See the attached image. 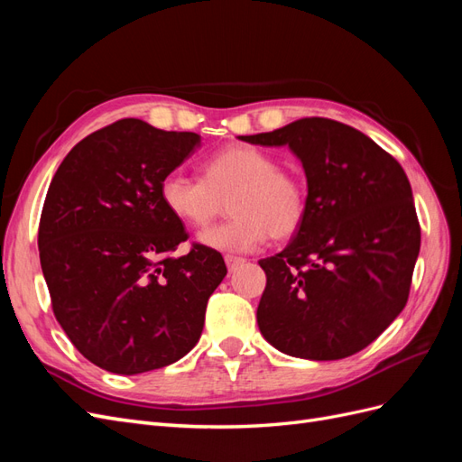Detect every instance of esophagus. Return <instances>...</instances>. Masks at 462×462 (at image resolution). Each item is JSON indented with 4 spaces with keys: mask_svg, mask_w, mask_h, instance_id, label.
<instances>
[{
    "mask_svg": "<svg viewBox=\"0 0 462 462\" xmlns=\"http://www.w3.org/2000/svg\"><path fill=\"white\" fill-rule=\"evenodd\" d=\"M226 263H227V270H229V272H235L236 268H239L241 263H245V258H241V256H233V254H227V256H226Z\"/></svg>",
    "mask_w": 462,
    "mask_h": 462,
    "instance_id": "obj_1",
    "label": "esophagus"
}]
</instances>
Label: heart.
Masks as SVG:
<instances>
[{
    "mask_svg": "<svg viewBox=\"0 0 462 462\" xmlns=\"http://www.w3.org/2000/svg\"><path fill=\"white\" fill-rule=\"evenodd\" d=\"M200 179L173 171L160 185V199L175 221L189 229H206L227 202L233 216L204 231L199 241L221 253H248L268 236L287 239L306 217L309 200L302 179L279 167L273 153L248 144H231L200 165Z\"/></svg>",
    "mask_w": 462,
    "mask_h": 462,
    "instance_id": "heart-1",
    "label": "heart"
}]
</instances>
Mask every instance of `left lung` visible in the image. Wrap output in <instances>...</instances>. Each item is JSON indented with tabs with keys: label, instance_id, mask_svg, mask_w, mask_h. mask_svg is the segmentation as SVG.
Returning a JSON list of instances; mask_svg holds the SVG:
<instances>
[{
	"label": "left lung",
	"instance_id": "8db88e82",
	"mask_svg": "<svg viewBox=\"0 0 462 462\" xmlns=\"http://www.w3.org/2000/svg\"><path fill=\"white\" fill-rule=\"evenodd\" d=\"M300 160L309 209L282 253L260 260L258 328L277 351L339 360L368 346L404 309L420 253L412 189L370 136L324 117L239 136Z\"/></svg>",
	"mask_w": 462,
	"mask_h": 462
}]
</instances>
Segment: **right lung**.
<instances>
[{
    "label": "right lung",
    "instance_id": "obj_1",
    "mask_svg": "<svg viewBox=\"0 0 462 462\" xmlns=\"http://www.w3.org/2000/svg\"><path fill=\"white\" fill-rule=\"evenodd\" d=\"M200 134L121 119L67 153L38 229L53 314L77 351L107 372L170 366L199 343L206 304L227 273L162 204L160 185Z\"/></svg>",
    "mask_w": 462,
    "mask_h": 462
}]
</instances>
